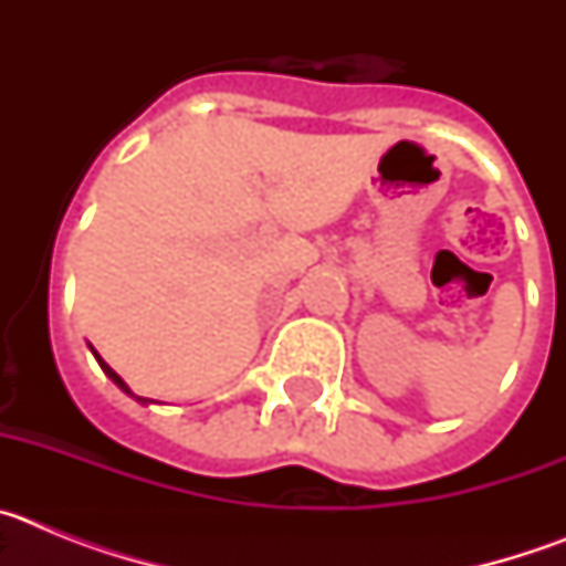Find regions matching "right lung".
<instances>
[{
    "instance_id": "add662e5",
    "label": "right lung",
    "mask_w": 566,
    "mask_h": 566,
    "mask_svg": "<svg viewBox=\"0 0 566 566\" xmlns=\"http://www.w3.org/2000/svg\"><path fill=\"white\" fill-rule=\"evenodd\" d=\"M93 354H96V352H93ZM96 359H98V365H102V371H104V374H107V377H109V379H113V382H115V385H118V388H122V391H124V394H129V397H135V394H133V391H129V388H127V382H124V379H122V377H118V374H115V371H113V368H109V365H107V363H104V359H102V357H98V354H96ZM135 399H138V402H142V405L153 402V399H144V397H135Z\"/></svg>"
}]
</instances>
